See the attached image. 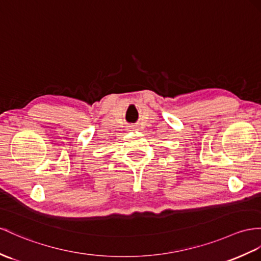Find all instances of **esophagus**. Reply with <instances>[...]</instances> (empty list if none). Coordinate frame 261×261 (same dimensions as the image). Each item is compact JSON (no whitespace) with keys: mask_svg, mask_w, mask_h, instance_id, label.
I'll return each instance as SVG.
<instances>
[{"mask_svg":"<svg viewBox=\"0 0 261 261\" xmlns=\"http://www.w3.org/2000/svg\"><path fill=\"white\" fill-rule=\"evenodd\" d=\"M128 129H129V130H135V129H136V126L130 125V126H128Z\"/></svg>","mask_w":261,"mask_h":261,"instance_id":"1","label":"esophagus"}]
</instances>
